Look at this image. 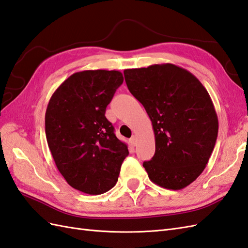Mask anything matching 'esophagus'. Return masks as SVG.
I'll return each instance as SVG.
<instances>
[{"label":"esophagus","mask_w":248,"mask_h":248,"mask_svg":"<svg viewBox=\"0 0 248 248\" xmlns=\"http://www.w3.org/2000/svg\"><path fill=\"white\" fill-rule=\"evenodd\" d=\"M137 137L136 136H132L131 138H130V140H129V142H130V144L132 145V146H136V144H137Z\"/></svg>","instance_id":"34e87169"}]
</instances>
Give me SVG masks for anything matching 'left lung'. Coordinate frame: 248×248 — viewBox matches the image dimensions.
<instances>
[{
    "label": "left lung",
    "instance_id": "left-lung-1",
    "mask_svg": "<svg viewBox=\"0 0 248 248\" xmlns=\"http://www.w3.org/2000/svg\"><path fill=\"white\" fill-rule=\"evenodd\" d=\"M124 77L155 132V153L143 167L155 184L183 189L205 170L218 137L209 93L191 72L170 63L125 69Z\"/></svg>",
    "mask_w": 248,
    "mask_h": 248
}]
</instances>
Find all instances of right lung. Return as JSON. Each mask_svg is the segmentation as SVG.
Instances as JSON below:
<instances>
[{
    "instance_id": "obj_1",
    "label": "right lung",
    "mask_w": 248,
    "mask_h": 248,
    "mask_svg": "<svg viewBox=\"0 0 248 248\" xmlns=\"http://www.w3.org/2000/svg\"><path fill=\"white\" fill-rule=\"evenodd\" d=\"M123 80L118 70L76 72L48 102L45 132L54 163L66 182L88 195L111 189L129 154L105 117Z\"/></svg>"
}]
</instances>
